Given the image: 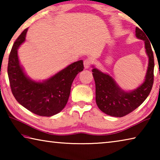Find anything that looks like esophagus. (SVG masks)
I'll use <instances>...</instances> for the list:
<instances>
[{
  "instance_id": "obj_1",
  "label": "esophagus",
  "mask_w": 160,
  "mask_h": 160,
  "mask_svg": "<svg viewBox=\"0 0 160 160\" xmlns=\"http://www.w3.org/2000/svg\"><path fill=\"white\" fill-rule=\"evenodd\" d=\"M92 63V59L88 58H86L84 60V67H85V68H89L90 67Z\"/></svg>"
}]
</instances>
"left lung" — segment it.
Instances as JSON below:
<instances>
[{
  "mask_svg": "<svg viewBox=\"0 0 160 160\" xmlns=\"http://www.w3.org/2000/svg\"><path fill=\"white\" fill-rule=\"evenodd\" d=\"M135 36L145 42L148 66L144 82L134 90L125 92L109 75L96 68L92 70L96 87V103L99 109L107 115L122 117L137 109L147 99L154 82V56L151 44L143 30L135 28Z\"/></svg>",
  "mask_w": 160,
  "mask_h": 160,
  "instance_id": "obj_1",
  "label": "left lung"
}]
</instances>
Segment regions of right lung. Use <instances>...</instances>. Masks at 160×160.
Instances as JSON below:
<instances>
[{"label": "right lung", "instance_id": "right-lung-1", "mask_svg": "<svg viewBox=\"0 0 160 160\" xmlns=\"http://www.w3.org/2000/svg\"><path fill=\"white\" fill-rule=\"evenodd\" d=\"M25 29L16 39L10 51L8 75L12 93L27 109L42 116H52L63 109L68 100L72 81L84 69L83 61L74 62L48 79L37 82L27 76L20 63L18 49L25 42Z\"/></svg>", "mask_w": 160, "mask_h": 160}]
</instances>
